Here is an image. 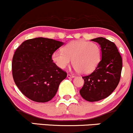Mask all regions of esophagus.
Wrapping results in <instances>:
<instances>
[{"instance_id":"esophagus-1","label":"esophagus","mask_w":133,"mask_h":133,"mask_svg":"<svg viewBox=\"0 0 133 133\" xmlns=\"http://www.w3.org/2000/svg\"><path fill=\"white\" fill-rule=\"evenodd\" d=\"M67 77H68V78H73V77H74V75H70V74H68L67 75Z\"/></svg>"}]
</instances>
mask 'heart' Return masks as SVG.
Wrapping results in <instances>:
<instances>
[{
	"mask_svg": "<svg viewBox=\"0 0 133 133\" xmlns=\"http://www.w3.org/2000/svg\"><path fill=\"white\" fill-rule=\"evenodd\" d=\"M52 58L59 68L65 69L72 63L77 71L87 74L97 66L101 58V50L98 44L80 40L68 44L63 50L53 53Z\"/></svg>",
	"mask_w": 133,
	"mask_h": 133,
	"instance_id": "obj_1",
	"label": "heart"
}]
</instances>
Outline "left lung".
Here are the masks:
<instances>
[{
	"mask_svg": "<svg viewBox=\"0 0 133 133\" xmlns=\"http://www.w3.org/2000/svg\"><path fill=\"white\" fill-rule=\"evenodd\" d=\"M91 40L101 45L102 59L92 74L82 77L84 84L80 94L86 101L96 102L109 96L118 85L123 61L113 42L102 37Z\"/></svg>",
	"mask_w": 133,
	"mask_h": 133,
	"instance_id": "8db88e82",
	"label": "left lung"
}]
</instances>
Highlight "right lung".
Masks as SVG:
<instances>
[{
	"instance_id": "right-lung-1",
	"label": "right lung",
	"mask_w": 133,
	"mask_h": 133,
	"mask_svg": "<svg viewBox=\"0 0 133 133\" xmlns=\"http://www.w3.org/2000/svg\"><path fill=\"white\" fill-rule=\"evenodd\" d=\"M63 43L36 38L24 41L16 49L12 70L14 82L28 99L46 102L55 97L67 74L52 59V55Z\"/></svg>"
}]
</instances>
